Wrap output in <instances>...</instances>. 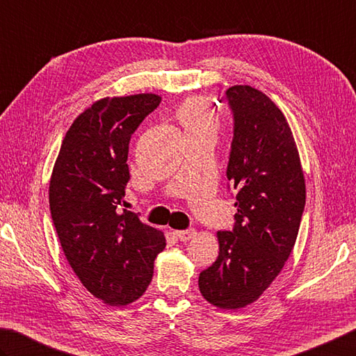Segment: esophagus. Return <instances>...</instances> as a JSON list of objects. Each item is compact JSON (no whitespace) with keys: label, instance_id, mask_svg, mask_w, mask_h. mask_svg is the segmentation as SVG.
<instances>
[{"label":"esophagus","instance_id":"1","mask_svg":"<svg viewBox=\"0 0 356 356\" xmlns=\"http://www.w3.org/2000/svg\"><path fill=\"white\" fill-rule=\"evenodd\" d=\"M175 236L181 240V241H187L197 236V231L195 229H186V231H177Z\"/></svg>","mask_w":356,"mask_h":356}]
</instances>
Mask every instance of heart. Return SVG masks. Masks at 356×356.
<instances>
[{"mask_svg": "<svg viewBox=\"0 0 356 356\" xmlns=\"http://www.w3.org/2000/svg\"><path fill=\"white\" fill-rule=\"evenodd\" d=\"M177 118L183 125L187 136L195 135H216L218 130L217 110L209 99L189 97L178 106Z\"/></svg>", "mask_w": 356, "mask_h": 356, "instance_id": "1", "label": "heart"}]
</instances>
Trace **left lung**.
Segmentation results:
<instances>
[{"label": "left lung", "instance_id": "obj_1", "mask_svg": "<svg viewBox=\"0 0 356 356\" xmlns=\"http://www.w3.org/2000/svg\"><path fill=\"white\" fill-rule=\"evenodd\" d=\"M227 189L236 193L232 231H218L220 252L200 273L206 300L227 310L257 300L285 265L305 206V181L293 133L276 104L248 85L231 86Z\"/></svg>", "mask_w": 356, "mask_h": 356}]
</instances>
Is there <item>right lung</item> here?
<instances>
[{
    "instance_id": "1",
    "label": "right lung",
    "mask_w": 356,
    "mask_h": 356,
    "mask_svg": "<svg viewBox=\"0 0 356 356\" xmlns=\"http://www.w3.org/2000/svg\"><path fill=\"white\" fill-rule=\"evenodd\" d=\"M159 102L156 95L97 100L72 122L52 170L49 207L65 256L108 305L143 296L165 248L163 232L124 209L130 139Z\"/></svg>"
}]
</instances>
